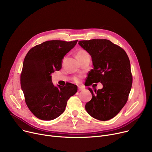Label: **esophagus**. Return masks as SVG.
I'll list each match as a JSON object with an SVG mask.
<instances>
[{
  "label": "esophagus",
  "mask_w": 152,
  "mask_h": 152,
  "mask_svg": "<svg viewBox=\"0 0 152 152\" xmlns=\"http://www.w3.org/2000/svg\"><path fill=\"white\" fill-rule=\"evenodd\" d=\"M84 89H85V88H84V87H78L79 91H83Z\"/></svg>",
  "instance_id": "obj_1"
}]
</instances>
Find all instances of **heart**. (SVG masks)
<instances>
[{
  "mask_svg": "<svg viewBox=\"0 0 152 152\" xmlns=\"http://www.w3.org/2000/svg\"><path fill=\"white\" fill-rule=\"evenodd\" d=\"M87 54H88V53H87L86 51H85V50H79V51L77 52V54H76V57H81V56H84V55H87ZM74 80H75V81H76V82H78V81H79V77H75L74 78Z\"/></svg>",
  "mask_w": 152,
  "mask_h": 152,
  "instance_id": "1",
  "label": "heart"
}]
</instances>
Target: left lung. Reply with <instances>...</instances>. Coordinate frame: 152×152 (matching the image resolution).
I'll return each instance as SVG.
<instances>
[{
	"mask_svg": "<svg viewBox=\"0 0 152 152\" xmlns=\"http://www.w3.org/2000/svg\"><path fill=\"white\" fill-rule=\"evenodd\" d=\"M91 56L93 69L88 75L89 86L100 82L103 88L89 89L92 97L85 108L92 117L107 121L125 105L131 89V64L126 52L107 39H92L78 42Z\"/></svg>",
	"mask_w": 152,
	"mask_h": 152,
	"instance_id": "obj_1",
	"label": "left lung"
}]
</instances>
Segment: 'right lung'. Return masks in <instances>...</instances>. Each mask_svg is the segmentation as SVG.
<instances>
[{
	"instance_id": "right-lung-1",
	"label": "right lung",
	"mask_w": 152,
	"mask_h": 152,
	"mask_svg": "<svg viewBox=\"0 0 152 152\" xmlns=\"http://www.w3.org/2000/svg\"><path fill=\"white\" fill-rule=\"evenodd\" d=\"M77 42V40L45 41L32 48L26 55L21 87L28 107L40 119L50 121L60 116L68 100L77 92V86L71 83L65 87L55 86L51 76L61 68L63 58Z\"/></svg>"
}]
</instances>
